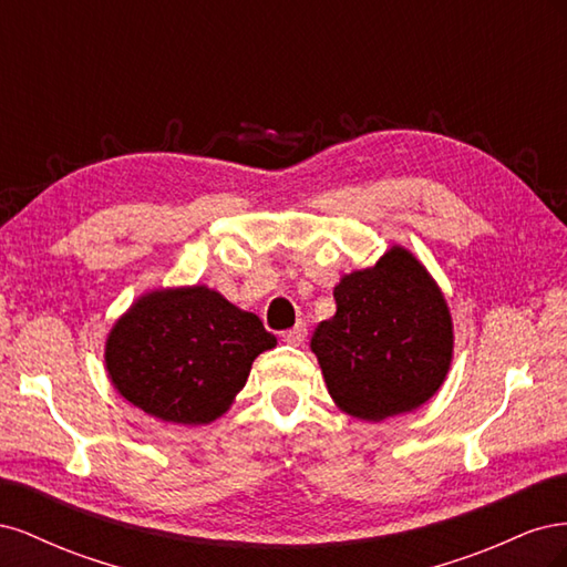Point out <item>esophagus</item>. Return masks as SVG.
<instances>
[{
  "label": "esophagus",
  "mask_w": 567,
  "mask_h": 567,
  "mask_svg": "<svg viewBox=\"0 0 567 567\" xmlns=\"http://www.w3.org/2000/svg\"><path fill=\"white\" fill-rule=\"evenodd\" d=\"M284 340L290 342V346H302V342L307 340V326L305 323H296L293 329L284 331Z\"/></svg>",
  "instance_id": "1"
}]
</instances>
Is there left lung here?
Returning <instances> with one entry per match:
<instances>
[{
	"instance_id": "left-lung-1",
	"label": "left lung",
	"mask_w": 567,
	"mask_h": 567,
	"mask_svg": "<svg viewBox=\"0 0 567 567\" xmlns=\"http://www.w3.org/2000/svg\"><path fill=\"white\" fill-rule=\"evenodd\" d=\"M336 315L310 340L336 406L383 421L425 404L447 379L454 323L431 271L404 246L346 274Z\"/></svg>"
}]
</instances>
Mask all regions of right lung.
<instances>
[{
    "label": "right lung",
    "instance_id": "add662e5",
    "mask_svg": "<svg viewBox=\"0 0 567 567\" xmlns=\"http://www.w3.org/2000/svg\"><path fill=\"white\" fill-rule=\"evenodd\" d=\"M277 348L260 317L208 286L136 298L106 338V371L127 402L165 423L205 425L227 414L257 354Z\"/></svg>",
    "mask_w": 567,
    "mask_h": 567
}]
</instances>
